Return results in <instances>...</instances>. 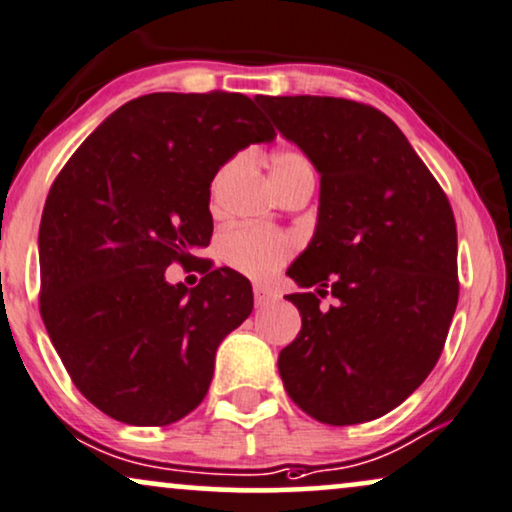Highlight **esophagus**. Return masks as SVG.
Returning a JSON list of instances; mask_svg holds the SVG:
<instances>
[{"label": "esophagus", "mask_w": 512, "mask_h": 512, "mask_svg": "<svg viewBox=\"0 0 512 512\" xmlns=\"http://www.w3.org/2000/svg\"><path fill=\"white\" fill-rule=\"evenodd\" d=\"M272 291H268L265 287H261V284H256L254 287V301H256V305L258 308H263V305H268L270 301H272Z\"/></svg>", "instance_id": "obj_1"}]
</instances>
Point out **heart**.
I'll return each mask as SVG.
<instances>
[{
	"instance_id": "b5f03b06",
	"label": "heart",
	"mask_w": 512,
	"mask_h": 512,
	"mask_svg": "<svg viewBox=\"0 0 512 512\" xmlns=\"http://www.w3.org/2000/svg\"><path fill=\"white\" fill-rule=\"evenodd\" d=\"M225 174H228V169L221 171L218 181ZM270 174L272 181L280 188V185L289 183L291 178L301 174H315V169L303 152L282 150L272 157ZM218 249H221V258L232 270L254 277V280H265V277L275 275L294 256L296 240L280 230L258 228V225H237V228L223 232Z\"/></svg>"
}]
</instances>
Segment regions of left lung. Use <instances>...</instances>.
<instances>
[{"instance_id": "8db88e82", "label": "left lung", "mask_w": 512, "mask_h": 512, "mask_svg": "<svg viewBox=\"0 0 512 512\" xmlns=\"http://www.w3.org/2000/svg\"><path fill=\"white\" fill-rule=\"evenodd\" d=\"M320 171V216L287 275L301 331L277 367L315 421L353 426L402 404L440 360L459 303L456 221L393 119L331 96H256ZM331 293L337 305L319 308Z\"/></svg>"}]
</instances>
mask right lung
I'll return each instance as SVG.
<instances>
[{"label": "right lung", "instance_id": "1", "mask_svg": "<svg viewBox=\"0 0 512 512\" xmlns=\"http://www.w3.org/2000/svg\"><path fill=\"white\" fill-rule=\"evenodd\" d=\"M249 96L148 94L124 103L53 181L39 223V313L79 393L115 421L169 426L207 395L216 350L251 315L247 277L214 268L211 181L275 138ZM196 261L195 290L169 285Z\"/></svg>", "mask_w": 512, "mask_h": 512}]
</instances>
